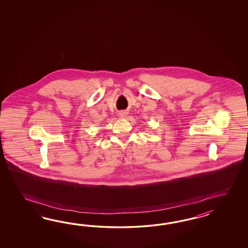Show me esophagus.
I'll return each instance as SVG.
<instances>
[{
	"label": "esophagus",
	"mask_w": 248,
	"mask_h": 248,
	"mask_svg": "<svg viewBox=\"0 0 248 248\" xmlns=\"http://www.w3.org/2000/svg\"><path fill=\"white\" fill-rule=\"evenodd\" d=\"M126 116V113H124V112H120L119 113V117L120 118H124Z\"/></svg>",
	"instance_id": "1"
}]
</instances>
